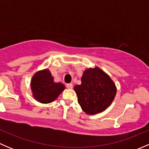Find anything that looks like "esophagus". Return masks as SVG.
Segmentation results:
<instances>
[{
  "label": "esophagus",
  "mask_w": 149,
  "mask_h": 149,
  "mask_svg": "<svg viewBox=\"0 0 149 149\" xmlns=\"http://www.w3.org/2000/svg\"><path fill=\"white\" fill-rule=\"evenodd\" d=\"M66 86H67L68 88H70V89H71V88H73V84H68L67 85H66Z\"/></svg>",
  "instance_id": "obj_1"
}]
</instances>
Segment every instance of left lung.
<instances>
[{
  "label": "left lung",
  "instance_id": "obj_1",
  "mask_svg": "<svg viewBox=\"0 0 149 149\" xmlns=\"http://www.w3.org/2000/svg\"><path fill=\"white\" fill-rule=\"evenodd\" d=\"M74 90L82 110L88 115H96L110 106L117 93V87L109 76L99 67L84 71L81 84Z\"/></svg>",
  "mask_w": 149,
  "mask_h": 149
}]
</instances>
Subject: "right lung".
Instances as JSON below:
<instances>
[{
  "label": "right lung",
  "instance_id": "1",
  "mask_svg": "<svg viewBox=\"0 0 149 149\" xmlns=\"http://www.w3.org/2000/svg\"><path fill=\"white\" fill-rule=\"evenodd\" d=\"M30 86L33 97L42 104L55 101L65 88L61 82L54 81L53 76L47 68L38 70L33 75Z\"/></svg>",
  "mask_w": 149,
  "mask_h": 149
}]
</instances>
